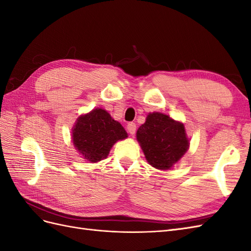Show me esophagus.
Here are the masks:
<instances>
[{
	"label": "esophagus",
	"mask_w": 251,
	"mask_h": 251,
	"mask_svg": "<svg viewBox=\"0 0 251 251\" xmlns=\"http://www.w3.org/2000/svg\"><path fill=\"white\" fill-rule=\"evenodd\" d=\"M126 128H127L128 133H130L131 135H135V133H136V125H135L134 123H130V124H127V126H126Z\"/></svg>",
	"instance_id": "obj_1"
}]
</instances>
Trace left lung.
<instances>
[{"label":"left lung","mask_w":251,"mask_h":251,"mask_svg":"<svg viewBox=\"0 0 251 251\" xmlns=\"http://www.w3.org/2000/svg\"><path fill=\"white\" fill-rule=\"evenodd\" d=\"M136 137L147 161L158 170H170L189 147L184 125L163 113H150Z\"/></svg>","instance_id":"1"}]
</instances>
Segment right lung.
I'll use <instances>...</instances> for the list:
<instances>
[{
  "label": "right lung",
  "mask_w": 251,
  "mask_h": 251,
  "mask_svg": "<svg viewBox=\"0 0 251 251\" xmlns=\"http://www.w3.org/2000/svg\"><path fill=\"white\" fill-rule=\"evenodd\" d=\"M126 137L124 126L100 108L80 115L72 128L75 149L83 159L93 163L107 158L114 143Z\"/></svg>",
  "instance_id": "right-lung-1"
}]
</instances>
